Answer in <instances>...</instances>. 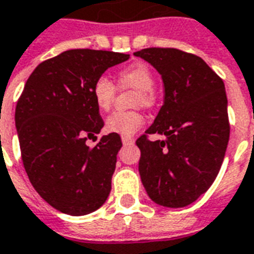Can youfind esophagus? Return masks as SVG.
Instances as JSON below:
<instances>
[{"mask_svg": "<svg viewBox=\"0 0 254 254\" xmlns=\"http://www.w3.org/2000/svg\"><path fill=\"white\" fill-rule=\"evenodd\" d=\"M123 144L124 145H129V144H133L134 142V138L133 137H127V135H123Z\"/></svg>", "mask_w": 254, "mask_h": 254, "instance_id": "1", "label": "esophagus"}]
</instances>
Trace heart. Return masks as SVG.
<instances>
[{
  "label": "heart",
  "instance_id": "obj_1",
  "mask_svg": "<svg viewBox=\"0 0 254 254\" xmlns=\"http://www.w3.org/2000/svg\"><path fill=\"white\" fill-rule=\"evenodd\" d=\"M119 84L123 88L135 89L134 105L149 108L156 101V96L153 92L154 86V75L148 65L142 63L133 64L125 67L117 75ZM92 96L94 104L101 112H108L113 105L116 96V85L112 81L101 75L98 77L92 86ZM144 125V116L137 112H114L105 121V129L110 133L130 137Z\"/></svg>",
  "mask_w": 254,
  "mask_h": 254
}]
</instances>
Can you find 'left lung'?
<instances>
[{"label": "left lung", "mask_w": 254, "mask_h": 254, "mask_svg": "<svg viewBox=\"0 0 254 254\" xmlns=\"http://www.w3.org/2000/svg\"><path fill=\"white\" fill-rule=\"evenodd\" d=\"M161 74L164 105L135 141L148 196L166 208H184L217 177L229 141L225 85L204 60L173 48L135 52ZM148 134L166 135L150 141Z\"/></svg>", "instance_id": "obj_1"}]
</instances>
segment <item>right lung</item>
Wrapping results in <instances>:
<instances>
[{
	"label": "right lung",
	"mask_w": 254,
	"mask_h": 254,
	"mask_svg": "<svg viewBox=\"0 0 254 254\" xmlns=\"http://www.w3.org/2000/svg\"><path fill=\"white\" fill-rule=\"evenodd\" d=\"M127 60L129 54L106 50H66L33 70L17 102L26 174L37 193L65 214H89L109 196L123 142L110 133L96 146L86 145L104 127L92 86L106 69Z\"/></svg>",
	"instance_id": "add662e5"
}]
</instances>
